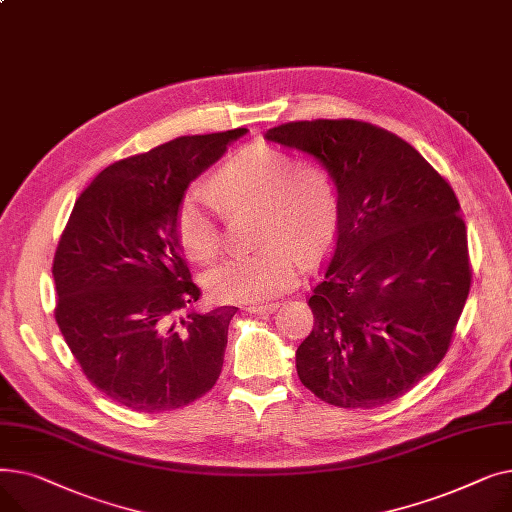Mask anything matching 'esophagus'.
I'll list each match as a JSON object with an SVG mask.
<instances>
[{
  "label": "esophagus",
  "instance_id": "1",
  "mask_svg": "<svg viewBox=\"0 0 512 512\" xmlns=\"http://www.w3.org/2000/svg\"><path fill=\"white\" fill-rule=\"evenodd\" d=\"M276 309H278V303H265V305H251V307H247V311L253 313V315H270Z\"/></svg>",
  "mask_w": 512,
  "mask_h": 512
}]
</instances>
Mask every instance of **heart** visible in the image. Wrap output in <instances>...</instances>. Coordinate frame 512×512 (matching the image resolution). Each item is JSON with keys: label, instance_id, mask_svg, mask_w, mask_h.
<instances>
[{"label": "heart", "instance_id": "obj_1", "mask_svg": "<svg viewBox=\"0 0 512 512\" xmlns=\"http://www.w3.org/2000/svg\"><path fill=\"white\" fill-rule=\"evenodd\" d=\"M211 193L224 209L261 207L259 247L209 272L205 284L220 303H257L282 294L299 278V253L324 255L338 230V193L330 172L299 164L290 153L255 145L238 151L213 174ZM203 191L186 193L176 209L182 249L211 261L222 249L220 211Z\"/></svg>", "mask_w": 512, "mask_h": 512}]
</instances>
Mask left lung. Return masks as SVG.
I'll list each match as a JSON object with an SVG mask.
<instances>
[{
  "label": "left lung",
  "mask_w": 512,
  "mask_h": 512,
  "mask_svg": "<svg viewBox=\"0 0 512 512\" xmlns=\"http://www.w3.org/2000/svg\"><path fill=\"white\" fill-rule=\"evenodd\" d=\"M265 139L313 155L338 193L299 380L334 407L388 405L438 367L469 297L459 199L415 147L369 122H288Z\"/></svg>",
  "instance_id": "left-lung-1"
}]
</instances>
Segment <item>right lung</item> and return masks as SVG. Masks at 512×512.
<instances>
[{"instance_id":"right-lung-1","label":"right lung","mask_w":512,"mask_h":512,"mask_svg":"<svg viewBox=\"0 0 512 512\" xmlns=\"http://www.w3.org/2000/svg\"><path fill=\"white\" fill-rule=\"evenodd\" d=\"M245 134L180 137L120 159L74 203L51 270L56 321L87 380L122 407L174 411L220 378L236 307L193 309L201 290L182 259L176 209Z\"/></svg>"}]
</instances>
